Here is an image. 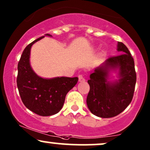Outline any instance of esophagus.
Instances as JSON below:
<instances>
[{
	"label": "esophagus",
	"mask_w": 150,
	"mask_h": 150,
	"mask_svg": "<svg viewBox=\"0 0 150 150\" xmlns=\"http://www.w3.org/2000/svg\"><path fill=\"white\" fill-rule=\"evenodd\" d=\"M78 80H79V82H84V81H85V77H84L83 75H78Z\"/></svg>",
	"instance_id": "34e87169"
}]
</instances>
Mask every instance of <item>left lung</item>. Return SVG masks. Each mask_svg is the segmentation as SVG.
I'll return each mask as SVG.
<instances>
[{
    "instance_id": "obj_1",
    "label": "left lung",
    "mask_w": 150,
    "mask_h": 150,
    "mask_svg": "<svg viewBox=\"0 0 150 150\" xmlns=\"http://www.w3.org/2000/svg\"><path fill=\"white\" fill-rule=\"evenodd\" d=\"M119 56L106 59L94 68L87 81L90 89L87 104L93 114L100 118H111L123 111L131 102L136 83L135 63L130 51L122 42H118ZM118 79L109 81L111 73Z\"/></svg>"
}]
</instances>
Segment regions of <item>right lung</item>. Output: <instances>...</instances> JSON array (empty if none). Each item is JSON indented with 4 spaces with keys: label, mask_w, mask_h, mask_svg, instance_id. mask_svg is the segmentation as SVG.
I'll list each match as a JSON object with an SVG mask.
<instances>
[{
    "label": "right lung",
    "mask_w": 150,
    "mask_h": 150,
    "mask_svg": "<svg viewBox=\"0 0 150 150\" xmlns=\"http://www.w3.org/2000/svg\"><path fill=\"white\" fill-rule=\"evenodd\" d=\"M45 36L52 37L49 34ZM44 37L34 40L22 52L18 65L17 85L26 107L39 116H49L61 111L67 93L76 85L78 77L43 78L36 74L30 65L31 48Z\"/></svg>",
    "instance_id": "add662e5"
}]
</instances>
